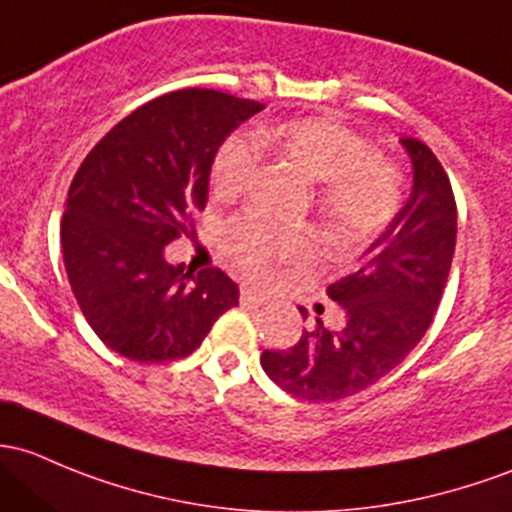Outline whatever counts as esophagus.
Masks as SVG:
<instances>
[{
  "mask_svg": "<svg viewBox=\"0 0 512 512\" xmlns=\"http://www.w3.org/2000/svg\"><path fill=\"white\" fill-rule=\"evenodd\" d=\"M265 301H267L265 294L255 292V289H250V287L240 289V304L242 306H262Z\"/></svg>",
  "mask_w": 512,
  "mask_h": 512,
  "instance_id": "34e87169",
  "label": "esophagus"
}]
</instances>
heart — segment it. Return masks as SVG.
<instances>
[{
	"label": "heart",
	"instance_id": "1",
	"mask_svg": "<svg viewBox=\"0 0 512 512\" xmlns=\"http://www.w3.org/2000/svg\"><path fill=\"white\" fill-rule=\"evenodd\" d=\"M314 184H324L319 208L328 230L346 242L380 235L402 211V176L395 164L348 125L326 117H306L260 134H233L220 144L211 179L220 196H235L252 184L262 164V144ZM225 247L252 277H270L279 267L297 265L311 255L304 235L267 225L255 215H238L225 225Z\"/></svg>",
	"mask_w": 512,
	"mask_h": 512
}]
</instances>
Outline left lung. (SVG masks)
Here are the masks:
<instances>
[{
	"label": "left lung",
	"instance_id": "left-lung-1",
	"mask_svg": "<svg viewBox=\"0 0 512 512\" xmlns=\"http://www.w3.org/2000/svg\"><path fill=\"white\" fill-rule=\"evenodd\" d=\"M402 144L414 169L412 198L355 270L326 289L346 324L331 331L316 319L292 348L262 353L265 373L299 400L336 402L378 383L432 324L454 257L456 201L432 149L414 137Z\"/></svg>",
	"mask_w": 512,
	"mask_h": 512
}]
</instances>
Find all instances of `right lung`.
Here are the masks:
<instances>
[{
	"instance_id": "add662e5",
	"label": "right lung",
	"mask_w": 512,
	"mask_h": 512,
	"mask_svg": "<svg viewBox=\"0 0 512 512\" xmlns=\"http://www.w3.org/2000/svg\"><path fill=\"white\" fill-rule=\"evenodd\" d=\"M262 107L208 88L159 95L117 122L75 171L63 265L90 328L122 358H186L238 306V284L223 270L186 272L164 260V247L206 208L223 139Z\"/></svg>"
}]
</instances>
